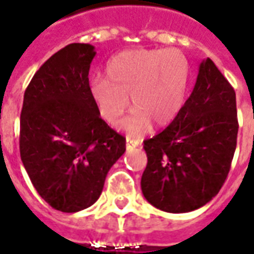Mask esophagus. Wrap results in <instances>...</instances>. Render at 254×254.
<instances>
[{
    "label": "esophagus",
    "mask_w": 254,
    "mask_h": 254,
    "mask_svg": "<svg viewBox=\"0 0 254 254\" xmlns=\"http://www.w3.org/2000/svg\"><path fill=\"white\" fill-rule=\"evenodd\" d=\"M140 145H141V140L132 137V136H127V149L136 148V147H140Z\"/></svg>",
    "instance_id": "1"
}]
</instances>
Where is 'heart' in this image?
Listing matches in <instances>:
<instances>
[{
	"instance_id": "b5f03b06",
	"label": "heart",
	"mask_w": 254,
	"mask_h": 254,
	"mask_svg": "<svg viewBox=\"0 0 254 254\" xmlns=\"http://www.w3.org/2000/svg\"><path fill=\"white\" fill-rule=\"evenodd\" d=\"M189 74V63L178 50H127L107 63L106 77L92 78L89 92L100 117L110 125L125 113L130 96L134 110L122 125L140 133L151 121L165 127L176 120L185 102Z\"/></svg>"
}]
</instances>
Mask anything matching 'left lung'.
<instances>
[{
    "label": "left lung",
    "instance_id": "obj_1",
    "mask_svg": "<svg viewBox=\"0 0 254 254\" xmlns=\"http://www.w3.org/2000/svg\"><path fill=\"white\" fill-rule=\"evenodd\" d=\"M237 134L235 91L207 58L176 120L144 140L148 163L141 190L147 201L171 213L190 212L211 201L227 178Z\"/></svg>",
    "mask_w": 254,
    "mask_h": 254
}]
</instances>
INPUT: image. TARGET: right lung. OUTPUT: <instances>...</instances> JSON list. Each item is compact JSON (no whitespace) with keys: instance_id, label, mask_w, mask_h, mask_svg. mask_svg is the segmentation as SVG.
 I'll return each instance as SVG.
<instances>
[{"instance_id":"add662e5","label":"right lung","mask_w":254,"mask_h":254,"mask_svg":"<svg viewBox=\"0 0 254 254\" xmlns=\"http://www.w3.org/2000/svg\"><path fill=\"white\" fill-rule=\"evenodd\" d=\"M95 54L88 43L67 45L39 67L24 92L21 162L39 196L61 212L91 207L127 149L89 92Z\"/></svg>"}]
</instances>
